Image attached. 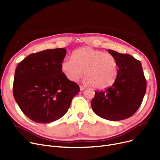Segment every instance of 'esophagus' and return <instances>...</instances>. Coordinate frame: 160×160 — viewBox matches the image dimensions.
Listing matches in <instances>:
<instances>
[{"label":"esophagus","instance_id":"34e87169","mask_svg":"<svg viewBox=\"0 0 160 160\" xmlns=\"http://www.w3.org/2000/svg\"><path fill=\"white\" fill-rule=\"evenodd\" d=\"M86 89V87L83 86H80V91H84V90Z\"/></svg>","mask_w":160,"mask_h":160}]
</instances>
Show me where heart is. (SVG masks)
Segmentation results:
<instances>
[{
	"mask_svg": "<svg viewBox=\"0 0 160 160\" xmlns=\"http://www.w3.org/2000/svg\"><path fill=\"white\" fill-rule=\"evenodd\" d=\"M61 70L71 81L77 80L84 70V84L103 89L114 84L118 65L112 55L86 47L75 50L72 56L65 58L62 61Z\"/></svg>",
	"mask_w": 160,
	"mask_h": 160,
	"instance_id": "heart-1",
	"label": "heart"
}]
</instances>
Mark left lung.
Returning <instances> with one entry per match:
<instances>
[{"mask_svg":"<svg viewBox=\"0 0 160 160\" xmlns=\"http://www.w3.org/2000/svg\"><path fill=\"white\" fill-rule=\"evenodd\" d=\"M118 74L114 84L105 91H97L91 102L93 112L104 119L119 121L133 116L141 106L147 89L142 64L129 54L112 50Z\"/></svg>","mask_w":160,"mask_h":160,"instance_id":"obj_1","label":"left lung"}]
</instances>
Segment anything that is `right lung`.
I'll return each mask as SVG.
<instances>
[{
	"instance_id": "obj_1",
	"label": "right lung",
	"mask_w": 160,
	"mask_h": 160,
	"mask_svg": "<svg viewBox=\"0 0 160 160\" xmlns=\"http://www.w3.org/2000/svg\"><path fill=\"white\" fill-rule=\"evenodd\" d=\"M67 50L56 48L32 53L16 67L13 95L22 112L31 120L47 123L63 117L79 86L61 70Z\"/></svg>"
}]
</instances>
